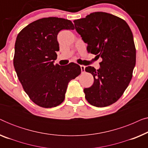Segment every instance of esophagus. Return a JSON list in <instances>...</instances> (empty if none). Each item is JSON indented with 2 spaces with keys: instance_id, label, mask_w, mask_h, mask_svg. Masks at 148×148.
Returning a JSON list of instances; mask_svg holds the SVG:
<instances>
[{
  "instance_id": "34e87169",
  "label": "esophagus",
  "mask_w": 148,
  "mask_h": 148,
  "mask_svg": "<svg viewBox=\"0 0 148 148\" xmlns=\"http://www.w3.org/2000/svg\"><path fill=\"white\" fill-rule=\"evenodd\" d=\"M80 67H81V69H82V73L85 72V69H86V66H84V65H80Z\"/></svg>"
}]
</instances>
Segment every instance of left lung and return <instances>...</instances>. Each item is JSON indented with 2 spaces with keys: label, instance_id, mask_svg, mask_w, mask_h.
Listing matches in <instances>:
<instances>
[{
  "label": "left lung",
  "instance_id": "8db88e82",
  "mask_svg": "<svg viewBox=\"0 0 148 148\" xmlns=\"http://www.w3.org/2000/svg\"><path fill=\"white\" fill-rule=\"evenodd\" d=\"M73 22L88 44V52L102 58L98 70L91 66L85 69L94 79L92 86L84 89L85 97L92 106H110L122 96L132 79L136 62L132 32L124 19L104 12H95Z\"/></svg>",
  "mask_w": 148,
  "mask_h": 148
}]
</instances>
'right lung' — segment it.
<instances>
[{"label": "right lung", "mask_w": 148, "mask_h": 148, "mask_svg": "<svg viewBox=\"0 0 148 148\" xmlns=\"http://www.w3.org/2000/svg\"><path fill=\"white\" fill-rule=\"evenodd\" d=\"M69 20L45 17L29 23L18 34L13 64L19 82L32 102L43 108L60 105L68 83L79 75V64H54L59 50L57 35L62 29H74Z\"/></svg>", "instance_id": "obj_1"}]
</instances>
